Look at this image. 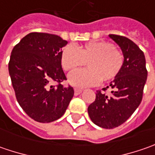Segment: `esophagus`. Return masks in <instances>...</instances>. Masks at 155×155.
<instances>
[{
  "label": "esophagus",
  "instance_id": "34e87169",
  "mask_svg": "<svg viewBox=\"0 0 155 155\" xmlns=\"http://www.w3.org/2000/svg\"><path fill=\"white\" fill-rule=\"evenodd\" d=\"M81 92H82V90H80V89H78V88H75L74 89V94L76 96L79 95Z\"/></svg>",
  "mask_w": 155,
  "mask_h": 155
}]
</instances>
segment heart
<instances>
[{"instance_id": "heart-1", "label": "heart", "mask_w": 155, "mask_h": 155, "mask_svg": "<svg viewBox=\"0 0 155 155\" xmlns=\"http://www.w3.org/2000/svg\"><path fill=\"white\" fill-rule=\"evenodd\" d=\"M61 65L66 71H72L87 62L88 68L69 75L71 84L76 87H88L99 82L113 80L122 68L124 58L121 51L108 41L89 42L78 48L67 45L61 52Z\"/></svg>"}]
</instances>
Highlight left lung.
<instances>
[{
	"mask_svg": "<svg viewBox=\"0 0 155 155\" xmlns=\"http://www.w3.org/2000/svg\"><path fill=\"white\" fill-rule=\"evenodd\" d=\"M121 48L124 63L119 74L110 83V96L97 91L96 99L88 107L91 120L103 128H114L125 122L140 105L147 78L143 51L126 37L110 34Z\"/></svg>",
	"mask_w": 155,
	"mask_h": 155,
	"instance_id": "obj_1",
	"label": "left lung"
}]
</instances>
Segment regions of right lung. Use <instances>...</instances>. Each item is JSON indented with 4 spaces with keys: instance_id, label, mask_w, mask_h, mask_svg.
Segmentation results:
<instances>
[{
    "instance_id": "1",
    "label": "right lung",
    "mask_w": 155,
    "mask_h": 155,
    "mask_svg": "<svg viewBox=\"0 0 155 155\" xmlns=\"http://www.w3.org/2000/svg\"><path fill=\"white\" fill-rule=\"evenodd\" d=\"M67 43L58 35L31 33L11 52L8 71L16 99L36 122L59 119L73 97V88L59 84L66 79L60 58ZM53 81L59 83L58 87L51 85Z\"/></svg>"
}]
</instances>
